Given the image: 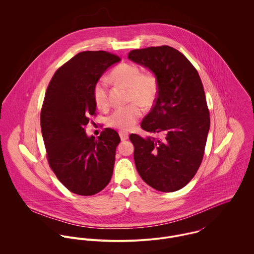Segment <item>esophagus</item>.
Segmentation results:
<instances>
[{
  "instance_id": "obj_1",
  "label": "esophagus",
  "mask_w": 254,
  "mask_h": 254,
  "mask_svg": "<svg viewBox=\"0 0 254 254\" xmlns=\"http://www.w3.org/2000/svg\"><path fill=\"white\" fill-rule=\"evenodd\" d=\"M119 136H120L121 141H125L129 138V133L125 132V131H119Z\"/></svg>"
}]
</instances>
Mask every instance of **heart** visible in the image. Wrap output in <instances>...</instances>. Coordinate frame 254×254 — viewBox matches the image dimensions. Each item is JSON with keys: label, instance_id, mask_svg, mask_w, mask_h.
<instances>
[{"label": "heart", "instance_id": "heart-1", "mask_svg": "<svg viewBox=\"0 0 254 254\" xmlns=\"http://www.w3.org/2000/svg\"><path fill=\"white\" fill-rule=\"evenodd\" d=\"M110 78L129 88L130 105L115 109L108 119V124L112 128L120 130L132 129L141 117L142 106L148 109L153 106L158 94V81L152 72H142L141 68L133 64H120L111 73ZM93 100L101 109L109 108V100L107 83L105 79H99L92 91Z\"/></svg>", "mask_w": 254, "mask_h": 254}]
</instances>
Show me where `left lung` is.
<instances>
[{"label": "left lung", "instance_id": "1", "mask_svg": "<svg viewBox=\"0 0 254 254\" xmlns=\"http://www.w3.org/2000/svg\"><path fill=\"white\" fill-rule=\"evenodd\" d=\"M128 58L157 78V98L141 127L163 135H130L137 171L157 190H178L193 178L204 154L210 117L202 82L190 62L169 46L133 50Z\"/></svg>", "mask_w": 254, "mask_h": 254}]
</instances>
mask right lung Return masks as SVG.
I'll list each match as a JSON object with an SVG mask.
<instances>
[{
  "mask_svg": "<svg viewBox=\"0 0 254 254\" xmlns=\"http://www.w3.org/2000/svg\"><path fill=\"white\" fill-rule=\"evenodd\" d=\"M120 58L105 51L77 54L54 74L41 109V130L47 159L57 178L71 192L93 195L109 184L118 133L110 128L98 138L85 127L96 115L93 87Z\"/></svg>",
  "mask_w": 254,
  "mask_h": 254,
  "instance_id": "right-lung-1",
  "label": "right lung"
}]
</instances>
